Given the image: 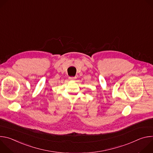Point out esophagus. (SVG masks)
I'll return each mask as SVG.
<instances>
[{
  "instance_id": "34e87169",
  "label": "esophagus",
  "mask_w": 153,
  "mask_h": 153,
  "mask_svg": "<svg viewBox=\"0 0 153 153\" xmlns=\"http://www.w3.org/2000/svg\"><path fill=\"white\" fill-rule=\"evenodd\" d=\"M76 79V77H69L70 80H74Z\"/></svg>"
}]
</instances>
